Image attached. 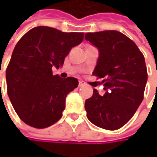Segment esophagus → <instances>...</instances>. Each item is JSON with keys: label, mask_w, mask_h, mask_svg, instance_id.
I'll return each instance as SVG.
<instances>
[{"label": "esophagus", "mask_w": 157, "mask_h": 157, "mask_svg": "<svg viewBox=\"0 0 157 157\" xmlns=\"http://www.w3.org/2000/svg\"><path fill=\"white\" fill-rule=\"evenodd\" d=\"M84 85H85V83H84L83 81H78V86H79V87L84 86Z\"/></svg>", "instance_id": "obj_1"}]
</instances>
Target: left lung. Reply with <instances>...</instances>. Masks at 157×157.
<instances>
[{
	"label": "left lung",
	"instance_id": "8db88e82",
	"mask_svg": "<svg viewBox=\"0 0 157 157\" xmlns=\"http://www.w3.org/2000/svg\"><path fill=\"white\" fill-rule=\"evenodd\" d=\"M85 38L100 52L93 75L102 78L105 94L94 89L86 100L88 120L97 127L116 130L141 105L148 79L145 58L136 44L116 30L86 33Z\"/></svg>",
	"mask_w": 157,
	"mask_h": 157
}]
</instances>
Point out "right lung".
<instances>
[{
  "label": "right lung",
  "mask_w": 157,
  "mask_h": 157,
  "mask_svg": "<svg viewBox=\"0 0 157 157\" xmlns=\"http://www.w3.org/2000/svg\"><path fill=\"white\" fill-rule=\"evenodd\" d=\"M84 38L82 32H62L38 26L16 44L6 70L7 91L21 121L36 128H45L60 120L67 94L77 88L75 78L53 75L62 66L72 47Z\"/></svg>",
  "instance_id": "add662e5"
}]
</instances>
